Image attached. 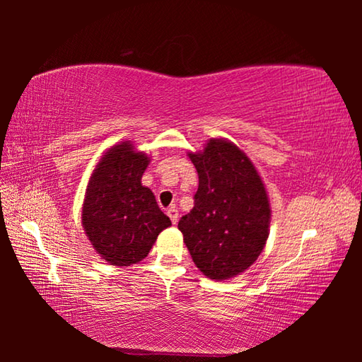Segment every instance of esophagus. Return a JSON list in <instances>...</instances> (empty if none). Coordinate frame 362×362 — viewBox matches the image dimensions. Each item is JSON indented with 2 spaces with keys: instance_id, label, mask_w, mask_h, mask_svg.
I'll list each match as a JSON object with an SVG mask.
<instances>
[{
  "instance_id": "obj_1",
  "label": "esophagus",
  "mask_w": 362,
  "mask_h": 362,
  "mask_svg": "<svg viewBox=\"0 0 362 362\" xmlns=\"http://www.w3.org/2000/svg\"><path fill=\"white\" fill-rule=\"evenodd\" d=\"M166 214L169 216V219H171L173 224H177V219H179V211H177L175 206H169V209L166 210Z\"/></svg>"
}]
</instances>
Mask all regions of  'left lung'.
Instances as JSON below:
<instances>
[{
    "label": "left lung",
    "mask_w": 362,
    "mask_h": 362,
    "mask_svg": "<svg viewBox=\"0 0 362 362\" xmlns=\"http://www.w3.org/2000/svg\"><path fill=\"white\" fill-rule=\"evenodd\" d=\"M199 188L179 230L194 264L213 280H228L255 263L271 224L264 183L250 158L232 141L210 138L189 152Z\"/></svg>",
    "instance_id": "1"
}]
</instances>
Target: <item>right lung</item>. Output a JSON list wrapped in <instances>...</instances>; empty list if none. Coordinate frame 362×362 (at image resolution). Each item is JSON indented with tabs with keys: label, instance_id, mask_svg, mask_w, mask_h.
Segmentation results:
<instances>
[{
	"label": "right lung",
	"instance_id": "1",
	"mask_svg": "<svg viewBox=\"0 0 362 362\" xmlns=\"http://www.w3.org/2000/svg\"><path fill=\"white\" fill-rule=\"evenodd\" d=\"M149 157L121 141L93 169L82 205V227L99 257L113 266H130L148 257L171 221L156 196L143 187Z\"/></svg>",
	"mask_w": 362,
	"mask_h": 362
}]
</instances>
